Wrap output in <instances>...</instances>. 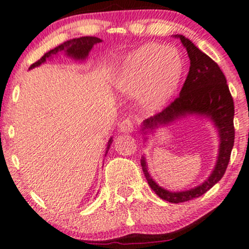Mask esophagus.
<instances>
[{
	"label": "esophagus",
	"instance_id": "obj_1",
	"mask_svg": "<svg viewBox=\"0 0 249 249\" xmlns=\"http://www.w3.org/2000/svg\"><path fill=\"white\" fill-rule=\"evenodd\" d=\"M120 130H121L122 133H125V134L133 133V131H134L133 121H131V120H129V119L124 120V121L120 124Z\"/></svg>",
	"mask_w": 249,
	"mask_h": 249
}]
</instances>
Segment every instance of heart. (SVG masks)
Listing matches in <instances>:
<instances>
[{
	"instance_id": "1",
	"label": "heart",
	"mask_w": 249,
	"mask_h": 249,
	"mask_svg": "<svg viewBox=\"0 0 249 249\" xmlns=\"http://www.w3.org/2000/svg\"><path fill=\"white\" fill-rule=\"evenodd\" d=\"M185 71L176 48L150 42L129 52L120 61L112 79L115 90L139 96L145 108H161L174 96Z\"/></svg>"
}]
</instances>
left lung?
<instances>
[{
    "label": "left lung",
    "instance_id": "8db88e82",
    "mask_svg": "<svg viewBox=\"0 0 249 249\" xmlns=\"http://www.w3.org/2000/svg\"><path fill=\"white\" fill-rule=\"evenodd\" d=\"M174 38H179L186 48L190 60L189 72L180 91V96L162 112L143 121L141 131L144 141L146 142L149 139L148 135L155 133L157 128L168 125L177 120L190 115L209 119L217 129L219 137L218 156L213 172L204 182L188 190L171 192L159 186L149 173L145 157L142 156V170L153 192L165 201L181 203L203 195L216 185L225 173L234 144V104L226 84L225 76L218 64L186 36L176 35Z\"/></svg>",
    "mask_w": 249,
    "mask_h": 249
}]
</instances>
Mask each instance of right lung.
<instances>
[{
  "label": "right lung",
  "mask_w": 249,
  "mask_h": 249,
  "mask_svg": "<svg viewBox=\"0 0 249 249\" xmlns=\"http://www.w3.org/2000/svg\"><path fill=\"white\" fill-rule=\"evenodd\" d=\"M103 41V40L97 38V36H82V38H76V39H71L68 40V41L63 42L57 47H55L54 50H51L50 52H47L41 59L36 61V63H33L32 66L30 67V69L36 68V67L41 66L42 63L46 62V60L52 59L54 55H57L59 53H66V55L68 57H71L72 60L75 61H85L88 59L89 53H90L92 48H93L94 45L99 44V42ZM113 140L110 137L108 143H107V148H106V155L108 152L110 144H112ZM105 155V156H106Z\"/></svg>",
  "instance_id": "1"
}]
</instances>
